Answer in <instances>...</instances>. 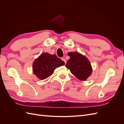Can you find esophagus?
Listing matches in <instances>:
<instances>
[{
  "label": "esophagus",
  "instance_id": "1",
  "mask_svg": "<svg viewBox=\"0 0 124 124\" xmlns=\"http://www.w3.org/2000/svg\"><path fill=\"white\" fill-rule=\"evenodd\" d=\"M62 61L63 62H65V63L66 64V59L64 58H62Z\"/></svg>",
  "mask_w": 124,
  "mask_h": 124
}]
</instances>
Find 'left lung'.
Here are the masks:
<instances>
[{"label":"left lung","mask_w":124,"mask_h":124,"mask_svg":"<svg viewBox=\"0 0 124 124\" xmlns=\"http://www.w3.org/2000/svg\"><path fill=\"white\" fill-rule=\"evenodd\" d=\"M68 55L70 59L67 61L66 67L78 79L86 80L92 72L91 64L87 58L78 52H70Z\"/></svg>","instance_id":"1"}]
</instances>
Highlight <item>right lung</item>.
<instances>
[{
	"label": "right lung",
	"instance_id": "add662e5",
	"mask_svg": "<svg viewBox=\"0 0 124 124\" xmlns=\"http://www.w3.org/2000/svg\"><path fill=\"white\" fill-rule=\"evenodd\" d=\"M64 65L65 62L56 55L43 53L33 63V73L40 79L44 80L50 77L56 68Z\"/></svg>",
	"mask_w": 124,
	"mask_h": 124
}]
</instances>
